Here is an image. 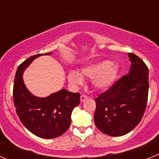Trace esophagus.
Instances as JSON below:
<instances>
[{
    "label": "esophagus",
    "mask_w": 159,
    "mask_h": 159,
    "mask_svg": "<svg viewBox=\"0 0 159 159\" xmlns=\"http://www.w3.org/2000/svg\"><path fill=\"white\" fill-rule=\"evenodd\" d=\"M87 99H88V96H87L86 95H82L80 96V101H81V102H84V101L86 100Z\"/></svg>",
    "instance_id": "34e87169"
}]
</instances>
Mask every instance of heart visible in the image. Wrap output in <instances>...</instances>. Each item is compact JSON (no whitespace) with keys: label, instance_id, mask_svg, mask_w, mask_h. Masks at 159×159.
I'll return each instance as SVG.
<instances>
[{"label":"heart","instance_id":"1","mask_svg":"<svg viewBox=\"0 0 159 159\" xmlns=\"http://www.w3.org/2000/svg\"><path fill=\"white\" fill-rule=\"evenodd\" d=\"M119 72V65L109 60L85 66L80 70V74L76 71L68 73V82L73 87H78L83 84V78L92 80V86L97 91L107 90L112 86Z\"/></svg>","mask_w":159,"mask_h":159}]
</instances>
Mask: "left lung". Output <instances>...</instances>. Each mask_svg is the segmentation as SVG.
<instances>
[{
    "label": "left lung",
    "mask_w": 159,
    "mask_h": 159,
    "mask_svg": "<svg viewBox=\"0 0 159 159\" xmlns=\"http://www.w3.org/2000/svg\"><path fill=\"white\" fill-rule=\"evenodd\" d=\"M130 72L95 98L94 121L100 131L109 136H122L141 121L148 99L149 71L143 60L128 53Z\"/></svg>",
    "instance_id": "left-lung-1"
}]
</instances>
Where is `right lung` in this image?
I'll list each match as a JSON object with an SVG mask.
<instances>
[{
  "label": "right lung",
  "instance_id": "right-lung-1",
  "mask_svg": "<svg viewBox=\"0 0 159 159\" xmlns=\"http://www.w3.org/2000/svg\"><path fill=\"white\" fill-rule=\"evenodd\" d=\"M40 55L29 57L17 67L13 85L14 106L20 120L29 131L43 139H54L70 127L71 112L80 102V94L62 89L45 98L32 95L25 87L22 75L25 68Z\"/></svg>",
  "mask_w": 159,
  "mask_h": 159
}]
</instances>
